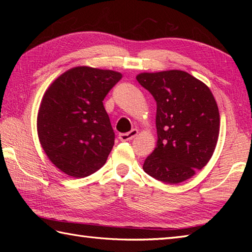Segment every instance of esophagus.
<instances>
[{"instance_id":"34e87169","label":"esophagus","mask_w":252,"mask_h":252,"mask_svg":"<svg viewBox=\"0 0 252 252\" xmlns=\"http://www.w3.org/2000/svg\"><path fill=\"white\" fill-rule=\"evenodd\" d=\"M137 133H138V131L136 129H133L127 133H121V134H119V140L122 142L131 141L132 138H134L137 135Z\"/></svg>"}]
</instances>
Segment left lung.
Returning a JSON list of instances; mask_svg holds the SVG:
<instances>
[{
    "label": "left lung",
    "instance_id": "8db88e82",
    "mask_svg": "<svg viewBox=\"0 0 252 252\" xmlns=\"http://www.w3.org/2000/svg\"><path fill=\"white\" fill-rule=\"evenodd\" d=\"M157 104V147L143 169L154 179L178 184L191 178L212 157L220 115L210 89L182 70L136 77Z\"/></svg>",
    "mask_w": 252,
    "mask_h": 252
}]
</instances>
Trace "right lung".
<instances>
[{"mask_svg": "<svg viewBox=\"0 0 252 252\" xmlns=\"http://www.w3.org/2000/svg\"><path fill=\"white\" fill-rule=\"evenodd\" d=\"M121 78L112 70L76 67L47 89L37 114V135L63 173L85 178L105 164L115 132L103 100Z\"/></svg>", "mask_w": 252, "mask_h": 252, "instance_id": "right-lung-1", "label": "right lung"}]
</instances>
